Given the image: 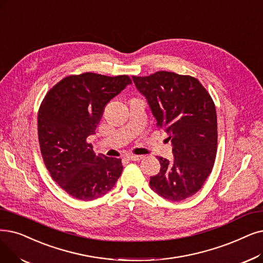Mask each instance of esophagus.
<instances>
[{"label":"esophagus","mask_w":263,"mask_h":263,"mask_svg":"<svg viewBox=\"0 0 263 263\" xmlns=\"http://www.w3.org/2000/svg\"><path fill=\"white\" fill-rule=\"evenodd\" d=\"M127 158L129 160H131V161H140V160H142L144 157L143 156H135V155H129L127 156Z\"/></svg>","instance_id":"1"}]
</instances>
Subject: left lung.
I'll return each instance as SVG.
<instances>
[{
    "instance_id": "left-lung-1",
    "label": "left lung",
    "mask_w": 263,
    "mask_h": 263,
    "mask_svg": "<svg viewBox=\"0 0 263 263\" xmlns=\"http://www.w3.org/2000/svg\"><path fill=\"white\" fill-rule=\"evenodd\" d=\"M132 79L172 143L173 161L158 157L161 167L151 177V188L173 202L196 195L211 174L217 153V115L210 93L197 78L172 72Z\"/></svg>"
}]
</instances>
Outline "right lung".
<instances>
[{
	"mask_svg": "<svg viewBox=\"0 0 263 263\" xmlns=\"http://www.w3.org/2000/svg\"><path fill=\"white\" fill-rule=\"evenodd\" d=\"M128 85L127 75H71L42 102L37 131L45 165L57 184L78 200L106 195L121 175V159L97 155L87 138L96 133L106 104Z\"/></svg>",
	"mask_w": 263,
	"mask_h": 263,
	"instance_id": "obj_1",
	"label": "right lung"
}]
</instances>
